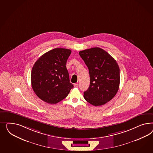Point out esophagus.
Instances as JSON below:
<instances>
[{
	"label": "esophagus",
	"mask_w": 153,
	"mask_h": 153,
	"mask_svg": "<svg viewBox=\"0 0 153 153\" xmlns=\"http://www.w3.org/2000/svg\"><path fill=\"white\" fill-rule=\"evenodd\" d=\"M74 88H78L79 87V84L78 83H74Z\"/></svg>",
	"instance_id": "1"
}]
</instances>
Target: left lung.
Wrapping results in <instances>:
<instances>
[{"label": "left lung", "mask_w": 153, "mask_h": 153, "mask_svg": "<svg viewBox=\"0 0 153 153\" xmlns=\"http://www.w3.org/2000/svg\"><path fill=\"white\" fill-rule=\"evenodd\" d=\"M79 54L88 67L90 79V85L83 93V97L94 106L106 104L119 89L120 71L116 60L98 47L80 51Z\"/></svg>", "instance_id": "obj_1"}]
</instances>
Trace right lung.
I'll use <instances>...</instances> for the list:
<instances>
[{"mask_svg":"<svg viewBox=\"0 0 153 153\" xmlns=\"http://www.w3.org/2000/svg\"><path fill=\"white\" fill-rule=\"evenodd\" d=\"M71 53L68 49L55 48L41 56L33 65L32 88L44 102L51 104L60 102L74 88L65 65Z\"/></svg>","mask_w":153,"mask_h":153,"instance_id":"obj_1","label":"right lung"}]
</instances>
